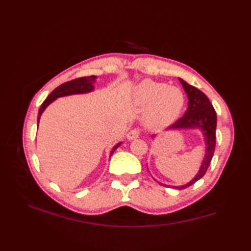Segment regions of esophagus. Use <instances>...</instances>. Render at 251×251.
I'll return each instance as SVG.
<instances>
[{
    "instance_id": "1",
    "label": "esophagus",
    "mask_w": 251,
    "mask_h": 251,
    "mask_svg": "<svg viewBox=\"0 0 251 251\" xmlns=\"http://www.w3.org/2000/svg\"><path fill=\"white\" fill-rule=\"evenodd\" d=\"M139 135H140V130L137 129V128H134V129H130L128 132H127L126 138L128 140H134V139H136V138L139 137Z\"/></svg>"
}]
</instances>
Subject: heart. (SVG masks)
Listing matches in <instances>:
<instances>
[{"label":"heart","instance_id":"1","mask_svg":"<svg viewBox=\"0 0 251 251\" xmlns=\"http://www.w3.org/2000/svg\"><path fill=\"white\" fill-rule=\"evenodd\" d=\"M132 100L138 106H147L146 124L153 128L172 125L178 119L185 103L182 90L164 83L143 79L132 93Z\"/></svg>","mask_w":251,"mask_h":251}]
</instances>
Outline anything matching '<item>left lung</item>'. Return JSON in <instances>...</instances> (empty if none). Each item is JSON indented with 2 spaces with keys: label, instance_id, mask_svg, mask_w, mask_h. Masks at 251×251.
<instances>
[{
  "label": "left lung",
  "instance_id": "left-lung-1",
  "mask_svg": "<svg viewBox=\"0 0 251 251\" xmlns=\"http://www.w3.org/2000/svg\"><path fill=\"white\" fill-rule=\"evenodd\" d=\"M179 81L182 84L184 92L186 96H188V109H186L184 115L180 117L177 122H175L172 126H169L167 130L199 128L200 130H201L206 143L205 157L202 159L199 173L196 174L195 177L190 182L183 185H166L168 188L182 190L189 188L190 185L194 184L196 181H199L206 174L208 167H209V164L211 162L212 156H214L216 149L217 114L214 106H212L209 99L207 98V96L204 93L201 92L199 88L188 84L182 78H179ZM154 137H155V135L152 136V138ZM161 184L165 185L163 183Z\"/></svg>",
  "mask_w": 251,
  "mask_h": 251
}]
</instances>
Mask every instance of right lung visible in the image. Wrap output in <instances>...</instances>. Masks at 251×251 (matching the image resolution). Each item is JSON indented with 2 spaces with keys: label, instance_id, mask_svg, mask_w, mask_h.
<instances>
[{
  "label": "right lung",
  "instance_id": "add662e5",
  "mask_svg": "<svg viewBox=\"0 0 251 251\" xmlns=\"http://www.w3.org/2000/svg\"><path fill=\"white\" fill-rule=\"evenodd\" d=\"M97 76L92 75V76H84V77H78L75 79H72V81H69L61 84L60 86L55 88L52 92L49 95V97L45 99V101L42 103L41 108L39 110V115H37V123L40 122L41 115L43 113L44 110L49 106L52 101H55L57 98L59 97H65V96H70V95H76V94H86L89 92H93L94 90V83L96 81ZM121 146V142L116 143L111 150L110 156L113 154V152L116 150L117 148Z\"/></svg>",
  "mask_w": 251,
  "mask_h": 251
}]
</instances>
